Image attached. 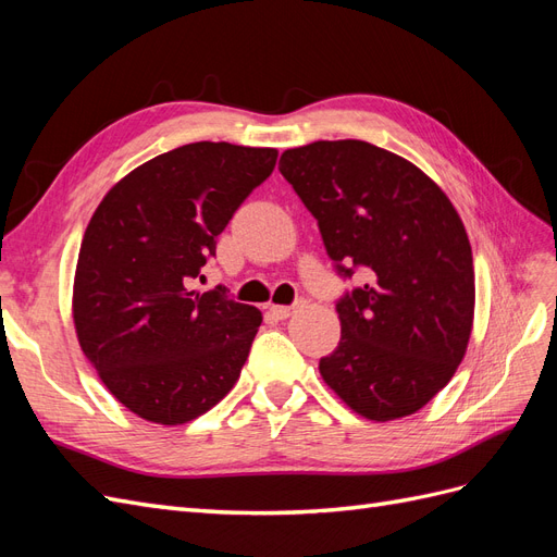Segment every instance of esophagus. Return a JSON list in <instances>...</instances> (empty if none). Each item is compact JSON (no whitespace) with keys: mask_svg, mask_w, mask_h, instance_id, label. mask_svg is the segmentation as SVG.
<instances>
[{"mask_svg":"<svg viewBox=\"0 0 557 557\" xmlns=\"http://www.w3.org/2000/svg\"><path fill=\"white\" fill-rule=\"evenodd\" d=\"M299 305H301V301H297L295 307H278V305H272V307H269V313L276 315L278 320H285V318H290V315L295 313V309H297Z\"/></svg>","mask_w":557,"mask_h":557,"instance_id":"1","label":"esophagus"}]
</instances>
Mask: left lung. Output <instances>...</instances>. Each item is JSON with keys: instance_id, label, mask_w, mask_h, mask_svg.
<instances>
[{"instance_id": "obj_1", "label": "left lung", "mask_w": 557, "mask_h": 557, "mask_svg": "<svg viewBox=\"0 0 557 557\" xmlns=\"http://www.w3.org/2000/svg\"><path fill=\"white\" fill-rule=\"evenodd\" d=\"M278 170L318 221L336 274L367 278L336 299L342 339L320 376L379 423L423 409L462 362L474 320L458 211L416 164L358 139L290 148Z\"/></svg>"}]
</instances>
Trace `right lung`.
I'll return each instance as SVG.
<instances>
[{
	"label": "right lung",
	"mask_w": 557,
	"mask_h": 557,
	"mask_svg": "<svg viewBox=\"0 0 557 557\" xmlns=\"http://www.w3.org/2000/svg\"><path fill=\"white\" fill-rule=\"evenodd\" d=\"M276 158L227 141L181 146L115 183L90 218L74 278L78 344L139 418L183 425L237 383L262 313L223 285L193 283Z\"/></svg>",
	"instance_id": "right-lung-1"
}]
</instances>
